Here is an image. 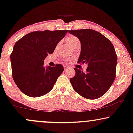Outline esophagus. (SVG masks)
<instances>
[{"label":"esophagus","instance_id":"1","mask_svg":"<svg viewBox=\"0 0 133 133\" xmlns=\"http://www.w3.org/2000/svg\"><path fill=\"white\" fill-rule=\"evenodd\" d=\"M68 69H69V67L66 66H64V70H65V71H66V70H68Z\"/></svg>","mask_w":133,"mask_h":133}]
</instances>
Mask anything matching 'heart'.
I'll return each instance as SVG.
<instances>
[{"label": "heart", "instance_id": "b5f03b06", "mask_svg": "<svg viewBox=\"0 0 133 133\" xmlns=\"http://www.w3.org/2000/svg\"><path fill=\"white\" fill-rule=\"evenodd\" d=\"M66 41L70 46H72V45L75 44L76 43L79 42V40L78 39V38L76 37V36L72 35L68 36V37H66Z\"/></svg>", "mask_w": 133, "mask_h": 133}]
</instances>
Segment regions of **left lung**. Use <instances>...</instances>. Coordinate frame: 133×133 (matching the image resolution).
Instances as JSON below:
<instances>
[{"mask_svg": "<svg viewBox=\"0 0 133 133\" xmlns=\"http://www.w3.org/2000/svg\"><path fill=\"white\" fill-rule=\"evenodd\" d=\"M68 32L79 39L81 51L77 63H87V71L74 68L70 79L74 91L88 99L101 97L108 91L116 77L117 57L110 40L91 29Z\"/></svg>", "mask_w": 133, "mask_h": 133, "instance_id": "8db88e82", "label": "left lung"}]
</instances>
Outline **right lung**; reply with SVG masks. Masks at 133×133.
Here are the masks:
<instances>
[{
    "label": "right lung",
    "instance_id": "obj_1",
    "mask_svg": "<svg viewBox=\"0 0 133 133\" xmlns=\"http://www.w3.org/2000/svg\"><path fill=\"white\" fill-rule=\"evenodd\" d=\"M67 30H45L26 34L15 43L10 56L12 78L19 90L31 97L43 96L53 88L63 71L61 64L45 67L44 60L53 53Z\"/></svg>",
    "mask_w": 133,
    "mask_h": 133
}]
</instances>
